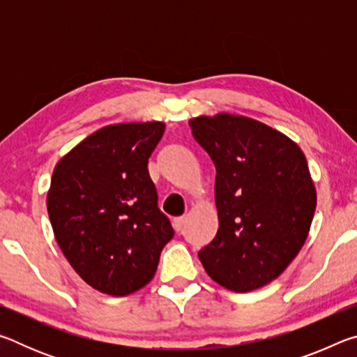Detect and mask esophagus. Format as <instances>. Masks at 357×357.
<instances>
[{"label":"esophagus","mask_w":357,"mask_h":357,"mask_svg":"<svg viewBox=\"0 0 357 357\" xmlns=\"http://www.w3.org/2000/svg\"><path fill=\"white\" fill-rule=\"evenodd\" d=\"M185 222H187V217H176V219L173 220V227H174V229H176V231L179 233V231H183V228L185 227Z\"/></svg>","instance_id":"1"}]
</instances>
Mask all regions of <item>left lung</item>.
<instances>
[{"instance_id":"obj_1","label":"left lung","mask_w":357,"mask_h":357,"mask_svg":"<svg viewBox=\"0 0 357 357\" xmlns=\"http://www.w3.org/2000/svg\"><path fill=\"white\" fill-rule=\"evenodd\" d=\"M215 165L219 229L198 252L227 289L247 293L277 279L304 245L317 192L301 148L259 121L220 113L189 121Z\"/></svg>"}]
</instances>
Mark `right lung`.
<instances>
[{"instance_id": "obj_1", "label": "right lung", "mask_w": 357, "mask_h": 357, "mask_svg": "<svg viewBox=\"0 0 357 357\" xmlns=\"http://www.w3.org/2000/svg\"><path fill=\"white\" fill-rule=\"evenodd\" d=\"M164 130L159 121L107 126L53 170L47 211L55 239L75 273L100 293L126 296L149 283L174 234L148 172Z\"/></svg>"}]
</instances>
